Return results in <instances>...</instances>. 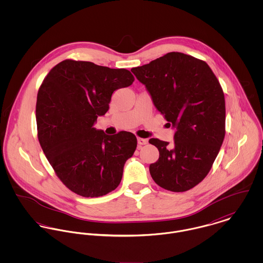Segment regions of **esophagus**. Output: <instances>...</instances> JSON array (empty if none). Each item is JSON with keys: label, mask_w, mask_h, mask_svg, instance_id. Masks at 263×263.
<instances>
[{"label": "esophagus", "mask_w": 263, "mask_h": 263, "mask_svg": "<svg viewBox=\"0 0 263 263\" xmlns=\"http://www.w3.org/2000/svg\"><path fill=\"white\" fill-rule=\"evenodd\" d=\"M138 144H139V145H147V144H148V140H147V139L138 138Z\"/></svg>", "instance_id": "obj_1"}]
</instances>
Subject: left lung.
<instances>
[{"label": "left lung", "instance_id": "8db88e82", "mask_svg": "<svg viewBox=\"0 0 263 263\" xmlns=\"http://www.w3.org/2000/svg\"><path fill=\"white\" fill-rule=\"evenodd\" d=\"M132 72L176 129L172 146L150 139L160 154L150 165L152 178L174 192L194 187L210 172L225 138V97L217 77L205 62L174 51Z\"/></svg>", "mask_w": 263, "mask_h": 263}]
</instances>
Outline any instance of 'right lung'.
<instances>
[{
    "label": "right lung",
    "instance_id": "add662e5",
    "mask_svg": "<svg viewBox=\"0 0 263 263\" xmlns=\"http://www.w3.org/2000/svg\"><path fill=\"white\" fill-rule=\"evenodd\" d=\"M134 81L125 69L66 60L50 70L39 88L40 146L62 182L81 196L98 197L114 190L136 151L134 134L107 136L94 127L97 117L108 111L113 92Z\"/></svg>",
    "mask_w": 263,
    "mask_h": 263
}]
</instances>
